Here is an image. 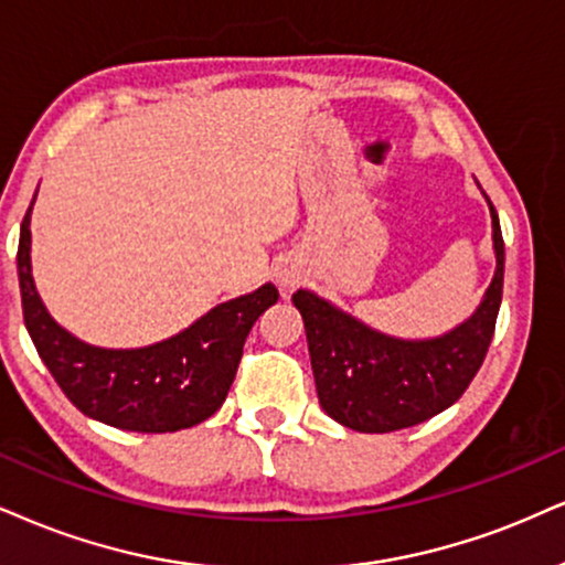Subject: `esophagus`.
Returning <instances> with one entry per match:
<instances>
[{"instance_id":"34e87169","label":"esophagus","mask_w":565,"mask_h":565,"mask_svg":"<svg viewBox=\"0 0 565 565\" xmlns=\"http://www.w3.org/2000/svg\"><path fill=\"white\" fill-rule=\"evenodd\" d=\"M280 285H294V277H288V275H282V277H280Z\"/></svg>"}]
</instances>
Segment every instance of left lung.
Wrapping results in <instances>:
<instances>
[{"mask_svg": "<svg viewBox=\"0 0 565 565\" xmlns=\"http://www.w3.org/2000/svg\"><path fill=\"white\" fill-rule=\"evenodd\" d=\"M487 204L495 275L475 315L445 335H385L327 298L296 290L294 303L303 317L317 395L327 416L348 429L382 435L427 422L461 398L487 356L503 301V233L495 206L490 199Z\"/></svg>", "mask_w": 565, "mask_h": 565, "instance_id": "obj_1", "label": "left lung"}]
</instances>
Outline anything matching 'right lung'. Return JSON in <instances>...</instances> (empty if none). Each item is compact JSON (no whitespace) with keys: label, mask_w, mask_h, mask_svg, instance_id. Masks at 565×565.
Here are the masks:
<instances>
[{"label":"right lung","mask_w":565,"mask_h":565,"mask_svg":"<svg viewBox=\"0 0 565 565\" xmlns=\"http://www.w3.org/2000/svg\"><path fill=\"white\" fill-rule=\"evenodd\" d=\"M36 201V196H33ZM31 206L20 225L18 277L25 330L70 403L109 427L178 431L201 424L227 398L250 327L280 298L271 282L206 311L178 335L143 348L83 343L57 324L31 275Z\"/></svg>","instance_id":"1"}]
</instances>
